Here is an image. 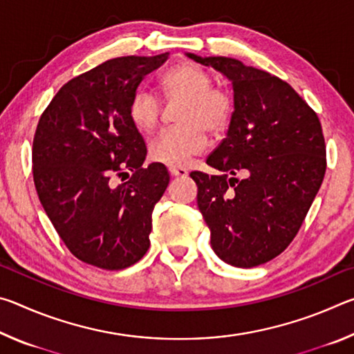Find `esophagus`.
I'll use <instances>...</instances> for the list:
<instances>
[{
	"instance_id": "34e87169",
	"label": "esophagus",
	"mask_w": 354,
	"mask_h": 354,
	"mask_svg": "<svg viewBox=\"0 0 354 354\" xmlns=\"http://www.w3.org/2000/svg\"><path fill=\"white\" fill-rule=\"evenodd\" d=\"M169 171H170V175L175 176V178H185V176H187V170L183 169V167H170Z\"/></svg>"
}]
</instances>
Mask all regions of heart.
Listing matches in <instances>:
<instances>
[{"instance_id": "b5f03b06", "label": "heart", "mask_w": 354, "mask_h": 354, "mask_svg": "<svg viewBox=\"0 0 354 354\" xmlns=\"http://www.w3.org/2000/svg\"><path fill=\"white\" fill-rule=\"evenodd\" d=\"M160 88L167 100H181L176 122L179 127L164 131L149 145V159L167 167H184L207 147L206 131L212 136L225 133L231 120V98L212 87L205 70L181 62L167 71ZM128 117L140 134H151L160 120V103L151 92L137 91L128 106Z\"/></svg>"}]
</instances>
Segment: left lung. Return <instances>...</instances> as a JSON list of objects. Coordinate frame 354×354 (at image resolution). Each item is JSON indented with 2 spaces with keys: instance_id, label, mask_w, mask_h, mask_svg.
I'll use <instances>...</instances> for the list:
<instances>
[{
  "instance_id": "obj_1",
  "label": "left lung",
  "mask_w": 354,
  "mask_h": 354,
  "mask_svg": "<svg viewBox=\"0 0 354 354\" xmlns=\"http://www.w3.org/2000/svg\"><path fill=\"white\" fill-rule=\"evenodd\" d=\"M185 56L217 70L234 92L226 137L206 160L220 175L190 173L211 247L230 266H261L289 247L320 189L326 170L322 124L279 77L232 57Z\"/></svg>"
}]
</instances>
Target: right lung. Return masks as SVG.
<instances>
[{
    "label": "right lung",
    "instance_id": "obj_1",
    "mask_svg": "<svg viewBox=\"0 0 354 354\" xmlns=\"http://www.w3.org/2000/svg\"><path fill=\"white\" fill-rule=\"evenodd\" d=\"M167 59L169 53L117 57L73 77L35 129L41 206L71 253L104 270H122L147 253L153 209L170 181L165 165L143 167L145 142L128 117L142 80ZM129 171L127 183L115 184Z\"/></svg>",
    "mask_w": 354,
    "mask_h": 354
}]
</instances>
